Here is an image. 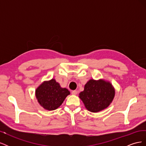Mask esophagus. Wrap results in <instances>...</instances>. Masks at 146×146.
I'll list each match as a JSON object with an SVG mask.
<instances>
[{
	"mask_svg": "<svg viewBox=\"0 0 146 146\" xmlns=\"http://www.w3.org/2000/svg\"><path fill=\"white\" fill-rule=\"evenodd\" d=\"M77 91L76 90H74V91H72V95H77Z\"/></svg>",
	"mask_w": 146,
	"mask_h": 146,
	"instance_id": "obj_1",
	"label": "esophagus"
}]
</instances>
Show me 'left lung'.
<instances>
[{"instance_id":"left-lung-1","label":"left lung","mask_w":146,"mask_h":146,"mask_svg":"<svg viewBox=\"0 0 146 146\" xmlns=\"http://www.w3.org/2000/svg\"><path fill=\"white\" fill-rule=\"evenodd\" d=\"M114 96L115 89L110 82L101 78L90 79L85 84L79 98L85 108L92 113H98L108 107Z\"/></svg>"}]
</instances>
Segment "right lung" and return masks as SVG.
<instances>
[{
    "mask_svg": "<svg viewBox=\"0 0 146 146\" xmlns=\"http://www.w3.org/2000/svg\"><path fill=\"white\" fill-rule=\"evenodd\" d=\"M70 91L61 88L55 79L44 81L35 90V96L38 102L46 110L52 111L60 107Z\"/></svg>",
    "mask_w": 146,
    "mask_h": 146,
    "instance_id": "obj_1",
    "label": "right lung"
}]
</instances>
